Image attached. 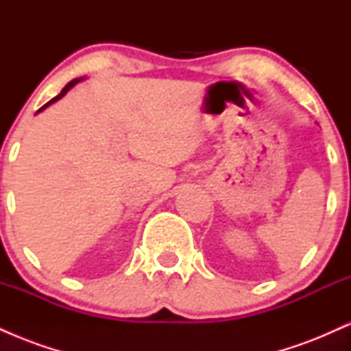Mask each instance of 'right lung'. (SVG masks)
I'll list each match as a JSON object with an SVG mask.
<instances>
[{
	"mask_svg": "<svg viewBox=\"0 0 351 351\" xmlns=\"http://www.w3.org/2000/svg\"><path fill=\"white\" fill-rule=\"evenodd\" d=\"M80 80H82V77H79V79H74V80H71V82H69V84H67V86H66V87H64V88H62V90H60V94H59V95H56V97H54V99H51V100H49V102H47V104H46V106H43L41 108H39V110H38V112H41V110H44V108H46L47 106H51V104H54V102H56V100L62 99V97H64V95H66V94H67V92H69V90H71V88L75 86V84H77V82H80Z\"/></svg>",
	"mask_w": 351,
	"mask_h": 351,
	"instance_id": "obj_1",
	"label": "right lung"
}]
</instances>
